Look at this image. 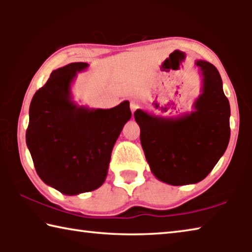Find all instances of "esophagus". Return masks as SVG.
I'll use <instances>...</instances> for the list:
<instances>
[{
	"label": "esophagus",
	"instance_id": "esophagus-1",
	"mask_svg": "<svg viewBox=\"0 0 252 252\" xmlns=\"http://www.w3.org/2000/svg\"><path fill=\"white\" fill-rule=\"evenodd\" d=\"M130 108H131L132 113H133L134 111L139 108V103H138V101H136V100H132V101H131V103H130Z\"/></svg>",
	"mask_w": 252,
	"mask_h": 252
}]
</instances>
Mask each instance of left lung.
<instances>
[{"label": "left lung", "instance_id": "8db88e82", "mask_svg": "<svg viewBox=\"0 0 252 252\" xmlns=\"http://www.w3.org/2000/svg\"><path fill=\"white\" fill-rule=\"evenodd\" d=\"M203 92L195 111L179 119H162L136 110L140 140L153 174L165 183L183 186L203 180L225 151L230 139V104L219 71L197 61Z\"/></svg>", "mask_w": 252, "mask_h": 252}]
</instances>
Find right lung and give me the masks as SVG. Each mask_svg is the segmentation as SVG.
Instances as JSON below:
<instances>
[{"mask_svg": "<svg viewBox=\"0 0 252 252\" xmlns=\"http://www.w3.org/2000/svg\"><path fill=\"white\" fill-rule=\"evenodd\" d=\"M87 66L75 62L53 71L30 104L25 139L36 173L67 195L102 186L114 143L131 118L129 101L106 110L71 101L72 80Z\"/></svg>", "mask_w": 252, "mask_h": 252, "instance_id": "1", "label": "right lung"}]
</instances>
